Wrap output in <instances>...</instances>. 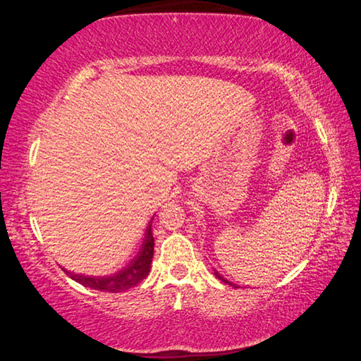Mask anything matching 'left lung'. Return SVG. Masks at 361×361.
<instances>
[{
	"label": "left lung",
	"mask_w": 361,
	"mask_h": 361,
	"mask_svg": "<svg viewBox=\"0 0 361 361\" xmlns=\"http://www.w3.org/2000/svg\"><path fill=\"white\" fill-rule=\"evenodd\" d=\"M215 276L221 280V282H224V283H228V285H231V286H234V288H239V286H237L235 283H232V282H229V280H226L224 277H221V274H218V271H215Z\"/></svg>",
	"instance_id": "obj_1"
}]
</instances>
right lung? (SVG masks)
I'll return each mask as SVG.
<instances>
[{"label":"right lung","instance_id":"obj_1","mask_svg":"<svg viewBox=\"0 0 361 361\" xmlns=\"http://www.w3.org/2000/svg\"><path fill=\"white\" fill-rule=\"evenodd\" d=\"M152 218L149 219L148 226H146L142 247L138 248L137 255L133 256L124 267L119 269V271L108 274V276H84V274L66 271L65 267H62L66 272V276L75 280V282L87 286V288L99 291L121 293L133 288V286L142 282V280L148 276L151 269L152 255H154V237H152L151 231Z\"/></svg>","mask_w":361,"mask_h":361}]
</instances>
